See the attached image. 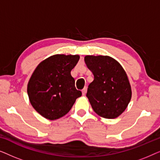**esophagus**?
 I'll use <instances>...</instances> for the list:
<instances>
[{
	"label": "esophagus",
	"mask_w": 160,
	"mask_h": 160,
	"mask_svg": "<svg viewBox=\"0 0 160 160\" xmlns=\"http://www.w3.org/2000/svg\"><path fill=\"white\" fill-rule=\"evenodd\" d=\"M82 95H85V94H86V92H87V87H84V88L82 90Z\"/></svg>",
	"instance_id": "34e87169"
}]
</instances>
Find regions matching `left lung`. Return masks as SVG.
Wrapping results in <instances>:
<instances>
[{"mask_svg":"<svg viewBox=\"0 0 160 160\" xmlns=\"http://www.w3.org/2000/svg\"><path fill=\"white\" fill-rule=\"evenodd\" d=\"M84 61L94 75L87 89L94 111L106 119H115L125 110L132 91L122 65L108 56H86Z\"/></svg>","mask_w":160,"mask_h":160,"instance_id":"1","label":"left lung"}]
</instances>
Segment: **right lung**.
Masks as SVG:
<instances>
[{"mask_svg": "<svg viewBox=\"0 0 160 160\" xmlns=\"http://www.w3.org/2000/svg\"><path fill=\"white\" fill-rule=\"evenodd\" d=\"M78 55L56 54L41 62L28 84L30 103L46 119H58L69 112L82 92L75 87L71 70Z\"/></svg>", "mask_w": 160, "mask_h": 160, "instance_id": "right-lung-1", "label": "right lung"}]
</instances>
